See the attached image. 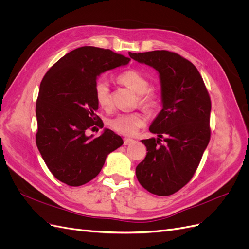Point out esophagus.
Here are the masks:
<instances>
[{
	"label": "esophagus",
	"instance_id": "obj_1",
	"mask_svg": "<svg viewBox=\"0 0 249 249\" xmlns=\"http://www.w3.org/2000/svg\"><path fill=\"white\" fill-rule=\"evenodd\" d=\"M135 140L132 139V138H128V137H125L124 138V145H130L132 144V143H134Z\"/></svg>",
	"mask_w": 249,
	"mask_h": 249
}]
</instances>
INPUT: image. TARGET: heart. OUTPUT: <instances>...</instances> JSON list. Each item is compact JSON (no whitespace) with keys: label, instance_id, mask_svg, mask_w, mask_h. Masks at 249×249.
<instances>
[{"label":"heart","instance_id":"b5f03b06","mask_svg":"<svg viewBox=\"0 0 249 249\" xmlns=\"http://www.w3.org/2000/svg\"><path fill=\"white\" fill-rule=\"evenodd\" d=\"M118 81L137 94L139 106L146 112H152L160 106V96L149 90L148 78L137 70H128L119 74ZM95 98L99 107L109 110L112 107L109 83L99 80L95 86ZM144 117L138 112L119 113L108 120V126L114 131L123 135H132L144 125Z\"/></svg>","mask_w":249,"mask_h":249}]
</instances>
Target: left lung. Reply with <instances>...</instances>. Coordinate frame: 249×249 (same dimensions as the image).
I'll use <instances>...</instances> for the list:
<instances>
[{
	"label": "left lung",
	"mask_w": 249,
	"mask_h": 249,
	"mask_svg": "<svg viewBox=\"0 0 249 249\" xmlns=\"http://www.w3.org/2000/svg\"><path fill=\"white\" fill-rule=\"evenodd\" d=\"M129 55L159 71L162 100L149 127L159 138L141 140L147 153L136 177L151 194L173 195L191 180L210 141L211 99L197 68L179 54L154 50Z\"/></svg>",
	"instance_id": "1"
}]
</instances>
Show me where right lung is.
I'll return each mask as SVG.
<instances>
[{
	"mask_svg": "<svg viewBox=\"0 0 249 249\" xmlns=\"http://www.w3.org/2000/svg\"><path fill=\"white\" fill-rule=\"evenodd\" d=\"M129 61L110 49L83 46L45 73L36 101V145L51 174L64 184L78 187L95 178L107 155L123 144L110 129L96 138L86 132L104 125L96 114L97 77Z\"/></svg>",
	"mask_w": 249,
	"mask_h": 249,
	"instance_id": "add662e5",
	"label": "right lung"
}]
</instances>
